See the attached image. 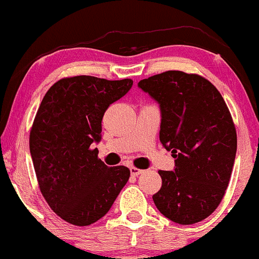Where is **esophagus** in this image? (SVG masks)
<instances>
[{"label":"esophagus","instance_id":"obj_1","mask_svg":"<svg viewBox=\"0 0 259 259\" xmlns=\"http://www.w3.org/2000/svg\"><path fill=\"white\" fill-rule=\"evenodd\" d=\"M130 173H132V176H134V177H138L139 175H141V173H143V169L133 166V167H130Z\"/></svg>","mask_w":259,"mask_h":259}]
</instances>
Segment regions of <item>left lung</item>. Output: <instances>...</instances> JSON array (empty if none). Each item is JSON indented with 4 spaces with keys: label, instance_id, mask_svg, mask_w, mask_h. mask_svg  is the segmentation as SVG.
Returning a JSON list of instances; mask_svg holds the SVG:
<instances>
[{
    "label": "left lung",
    "instance_id": "left-lung-1",
    "mask_svg": "<svg viewBox=\"0 0 259 259\" xmlns=\"http://www.w3.org/2000/svg\"><path fill=\"white\" fill-rule=\"evenodd\" d=\"M139 87L160 103V141L176 158L175 171H158L162 186L153 203L173 223H199L229 186L237 149L231 113L218 88L197 73L166 71Z\"/></svg>",
    "mask_w": 259,
    "mask_h": 259
}]
</instances>
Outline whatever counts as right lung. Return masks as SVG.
<instances>
[{
    "mask_svg": "<svg viewBox=\"0 0 259 259\" xmlns=\"http://www.w3.org/2000/svg\"><path fill=\"white\" fill-rule=\"evenodd\" d=\"M132 86L130 78L72 76L55 82L42 98L30 129V155L42 197L66 223L98 221L129 180L127 167H108L92 144L101 140L108 107Z\"/></svg>",
    "mask_w": 259,
    "mask_h": 259,
    "instance_id": "add662e5",
    "label": "right lung"
}]
</instances>
